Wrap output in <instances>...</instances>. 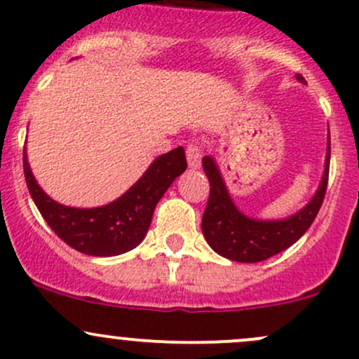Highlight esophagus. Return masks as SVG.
Returning a JSON list of instances; mask_svg holds the SVG:
<instances>
[{
  "instance_id": "obj_1",
  "label": "esophagus",
  "mask_w": 359,
  "mask_h": 359,
  "mask_svg": "<svg viewBox=\"0 0 359 359\" xmlns=\"http://www.w3.org/2000/svg\"><path fill=\"white\" fill-rule=\"evenodd\" d=\"M187 161L188 165L191 169H198L201 168V161H202V152L197 145H188L187 147Z\"/></svg>"
}]
</instances>
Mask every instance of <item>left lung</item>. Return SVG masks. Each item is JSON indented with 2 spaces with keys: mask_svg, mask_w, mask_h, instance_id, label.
<instances>
[{
  "mask_svg": "<svg viewBox=\"0 0 359 359\" xmlns=\"http://www.w3.org/2000/svg\"><path fill=\"white\" fill-rule=\"evenodd\" d=\"M297 81L306 83L297 74ZM202 165L209 178L210 194L202 216V233L214 252L236 262H259L294 245L308 231L323 204L330 168V131H328L325 169L318 190L301 210L283 219H256L243 214L224 183L214 157L205 155Z\"/></svg>",
  "mask_w": 359,
  "mask_h": 359,
  "instance_id": "obj_1",
  "label": "left lung"
}]
</instances>
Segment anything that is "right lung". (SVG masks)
<instances>
[{
  "label": "right lung",
  "instance_id": "obj_1",
  "mask_svg": "<svg viewBox=\"0 0 359 359\" xmlns=\"http://www.w3.org/2000/svg\"><path fill=\"white\" fill-rule=\"evenodd\" d=\"M187 169L183 147L158 155L143 176L114 202L91 209L62 205L38 184L24 147V175L29 194L48 226L67 245L88 256L110 257L142 243L149 231L155 205L172 181Z\"/></svg>",
  "mask_w": 359,
  "mask_h": 359
}]
</instances>
